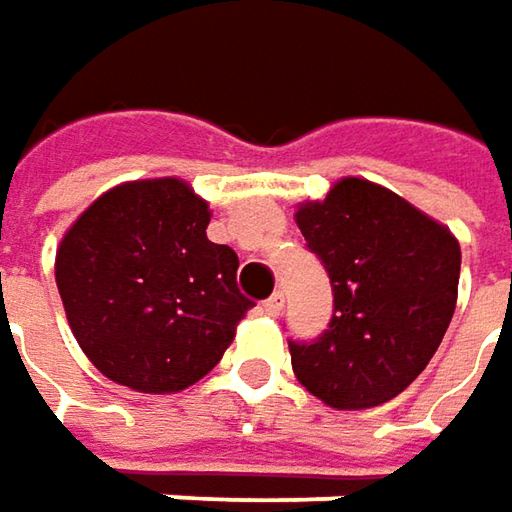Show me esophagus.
<instances>
[{
  "instance_id": "1",
  "label": "esophagus",
  "mask_w": 512,
  "mask_h": 512,
  "mask_svg": "<svg viewBox=\"0 0 512 512\" xmlns=\"http://www.w3.org/2000/svg\"><path fill=\"white\" fill-rule=\"evenodd\" d=\"M282 305H285V296L273 294V296H270V299H265V302H262V311H265L268 317H279Z\"/></svg>"
}]
</instances>
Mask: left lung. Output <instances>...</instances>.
<instances>
[{
  "instance_id": "1",
  "label": "left lung",
  "mask_w": 512,
  "mask_h": 512,
  "mask_svg": "<svg viewBox=\"0 0 512 512\" xmlns=\"http://www.w3.org/2000/svg\"><path fill=\"white\" fill-rule=\"evenodd\" d=\"M296 224L328 270L334 317L288 343L296 380L331 409L397 397L432 360L458 299L461 247L447 224L366 178H340Z\"/></svg>"
}]
</instances>
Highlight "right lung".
Masks as SVG:
<instances>
[{
    "label": "right lung",
    "instance_id": "obj_1",
    "mask_svg": "<svg viewBox=\"0 0 512 512\" xmlns=\"http://www.w3.org/2000/svg\"><path fill=\"white\" fill-rule=\"evenodd\" d=\"M210 204L181 178L126 181L65 230L54 276L83 354L109 380L172 395L216 369L253 308L239 256L207 239Z\"/></svg>",
    "mask_w": 512,
    "mask_h": 512
}]
</instances>
